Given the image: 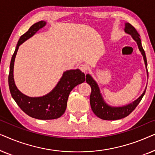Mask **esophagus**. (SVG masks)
Returning a JSON list of instances; mask_svg holds the SVG:
<instances>
[{"label":"esophagus","instance_id":"esophagus-1","mask_svg":"<svg viewBox=\"0 0 155 155\" xmlns=\"http://www.w3.org/2000/svg\"><path fill=\"white\" fill-rule=\"evenodd\" d=\"M79 68H80V71H81L82 72H83V73H86L87 72V71H88V67H87V65H84V64H81L79 66Z\"/></svg>","mask_w":155,"mask_h":155}]
</instances>
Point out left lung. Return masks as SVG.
<instances>
[{"label":"left lung","instance_id":"1","mask_svg":"<svg viewBox=\"0 0 155 155\" xmlns=\"http://www.w3.org/2000/svg\"><path fill=\"white\" fill-rule=\"evenodd\" d=\"M125 31L126 32L132 35V37L135 41L137 42V45L140 51L142 54H143L144 61H145V66L147 68V58H146L145 53L144 51L143 46L141 44V40L140 39V35L137 32L136 29L130 23H126V27H125ZM86 82L88 83L91 87V94L90 97V101L91 108H92V111L94 112L95 115L97 117L101 118L103 120H114L121 119L123 118L126 117L134 110L139 103L140 102L141 99L145 94L146 90L144 91L143 94L139 97L137 100H135L134 102L130 104L125 106L123 107H111L108 106L107 104H105L104 101L102 97L101 96L99 89L97 86L96 82L92 79V77L90 75H86Z\"/></svg>","mask_w":155,"mask_h":155}]
</instances>
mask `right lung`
<instances>
[{
	"instance_id": "obj_1",
	"label": "right lung",
	"mask_w": 155,
	"mask_h": 155,
	"mask_svg": "<svg viewBox=\"0 0 155 155\" xmlns=\"http://www.w3.org/2000/svg\"><path fill=\"white\" fill-rule=\"evenodd\" d=\"M45 25L46 22L39 21L31 26L28 31L20 37L10 61L8 84L12 97L25 114L37 119L51 120L60 118L64 114L70 92L78 84L84 82L86 77L78 69L65 72L56 87L41 97H29L18 90L13 79V67L19 46L32 37Z\"/></svg>"
}]
</instances>
